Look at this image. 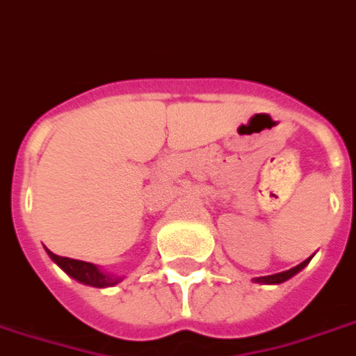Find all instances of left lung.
Returning a JSON list of instances; mask_svg holds the SVG:
<instances>
[{"instance_id": "obj_1", "label": "left lung", "mask_w": 356, "mask_h": 356, "mask_svg": "<svg viewBox=\"0 0 356 356\" xmlns=\"http://www.w3.org/2000/svg\"><path fill=\"white\" fill-rule=\"evenodd\" d=\"M312 260V257L307 260H304L302 264L294 266V268H291V270H286V272H281V273H273V275H266V277H257L254 281L257 283H270V285H275V283H283V281H286V279H291L292 275H296V273L304 268V266H307V262Z\"/></svg>"}]
</instances>
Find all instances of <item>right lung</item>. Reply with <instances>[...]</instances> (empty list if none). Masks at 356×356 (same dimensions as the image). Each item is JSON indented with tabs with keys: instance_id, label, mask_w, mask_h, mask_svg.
<instances>
[{
	"instance_id": "add662e5",
	"label": "right lung",
	"mask_w": 356,
	"mask_h": 356,
	"mask_svg": "<svg viewBox=\"0 0 356 356\" xmlns=\"http://www.w3.org/2000/svg\"><path fill=\"white\" fill-rule=\"evenodd\" d=\"M49 257H51L54 262H56L62 270H64L67 275H71L73 279H77L79 283H84V285L90 286H113L117 285L120 277H115V275H109V273H104L97 266L90 264V262H83V260L67 259V257H60V254H54L52 251H49Z\"/></svg>"
}]
</instances>
